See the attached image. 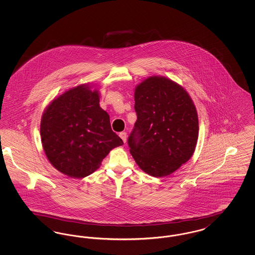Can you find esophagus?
I'll return each instance as SVG.
<instances>
[{
  "label": "esophagus",
  "mask_w": 255,
  "mask_h": 255,
  "mask_svg": "<svg viewBox=\"0 0 255 255\" xmlns=\"http://www.w3.org/2000/svg\"><path fill=\"white\" fill-rule=\"evenodd\" d=\"M120 136L122 137L123 142L125 143V142H126V140H127V133H125V132H122V133H120Z\"/></svg>",
  "instance_id": "34e87169"
}]
</instances>
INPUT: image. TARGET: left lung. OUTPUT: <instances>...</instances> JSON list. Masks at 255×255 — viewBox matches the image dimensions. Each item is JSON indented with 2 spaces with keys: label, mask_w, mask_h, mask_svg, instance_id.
Returning a JSON list of instances; mask_svg holds the SVG:
<instances>
[{
  "label": "left lung",
  "mask_w": 255,
  "mask_h": 255,
  "mask_svg": "<svg viewBox=\"0 0 255 255\" xmlns=\"http://www.w3.org/2000/svg\"><path fill=\"white\" fill-rule=\"evenodd\" d=\"M134 110L137 119L128 144L140 169L165 177L192 157L198 114L182 86L164 76H149L134 89Z\"/></svg>",
  "instance_id": "left-lung-1"
}]
</instances>
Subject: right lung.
Listing matches in <instances>:
<instances>
[{"instance_id":"obj_1","label":"right lung","mask_w":255,"mask_h":255,"mask_svg":"<svg viewBox=\"0 0 255 255\" xmlns=\"http://www.w3.org/2000/svg\"><path fill=\"white\" fill-rule=\"evenodd\" d=\"M99 92L90 84L71 88L54 98L42 115L40 134L51 165L82 179L93 174L110 151L123 144L110 117L99 106Z\"/></svg>"}]
</instances>
